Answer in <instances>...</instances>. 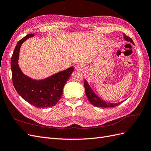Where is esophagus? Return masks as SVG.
<instances>
[{"mask_svg": "<svg viewBox=\"0 0 151 151\" xmlns=\"http://www.w3.org/2000/svg\"><path fill=\"white\" fill-rule=\"evenodd\" d=\"M75 68L76 70H83L85 68V67L84 65L81 64V63H78V64H77L75 66Z\"/></svg>", "mask_w": 151, "mask_h": 151, "instance_id": "esophagus-1", "label": "esophagus"}]
</instances>
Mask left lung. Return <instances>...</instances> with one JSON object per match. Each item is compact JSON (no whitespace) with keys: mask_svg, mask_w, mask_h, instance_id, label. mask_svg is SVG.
Instances as JSON below:
<instances>
[{"mask_svg":"<svg viewBox=\"0 0 151 151\" xmlns=\"http://www.w3.org/2000/svg\"><path fill=\"white\" fill-rule=\"evenodd\" d=\"M123 38H124L125 40H126L127 42H130L131 43L134 45L133 40H132L130 37H129V36H127L126 35H125L124 33H123ZM84 88H85V92H86L87 98H88V99H89V101L91 104H93L94 106L96 107H102V108L114 107L124 101H122L119 103H109L106 101H104L103 99L100 98L97 94H96V93L94 92V91L92 89V88H91L90 85L88 83V81H86V79L84 80Z\"/></svg>","mask_w":151,"mask_h":151,"instance_id":"8db88e82","label":"left lung"}]
</instances>
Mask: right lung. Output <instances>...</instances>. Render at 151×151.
Listing matches in <instances>:
<instances>
[{
  "instance_id": "add662e5",
  "label": "right lung",
  "mask_w": 151,
  "mask_h": 151,
  "mask_svg": "<svg viewBox=\"0 0 151 151\" xmlns=\"http://www.w3.org/2000/svg\"><path fill=\"white\" fill-rule=\"evenodd\" d=\"M33 36V34L27 35L15 47L11 60L13 85L20 96L33 106L39 108L52 107L60 99L63 87L74 71V67H70L43 79H33L25 75L18 64L19 51L24 42Z\"/></svg>"
}]
</instances>
